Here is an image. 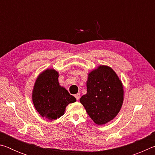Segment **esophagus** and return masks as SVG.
<instances>
[{"mask_svg": "<svg viewBox=\"0 0 155 155\" xmlns=\"http://www.w3.org/2000/svg\"><path fill=\"white\" fill-rule=\"evenodd\" d=\"M74 96H75L76 99H77V101H78V100H79V98H80V94L78 93V94H75Z\"/></svg>", "mask_w": 155, "mask_h": 155, "instance_id": "obj_1", "label": "esophagus"}]
</instances>
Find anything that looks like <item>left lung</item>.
Wrapping results in <instances>:
<instances>
[{"label":"left lung","mask_w":155,"mask_h":155,"mask_svg":"<svg viewBox=\"0 0 155 155\" xmlns=\"http://www.w3.org/2000/svg\"><path fill=\"white\" fill-rule=\"evenodd\" d=\"M87 94L80 103L94 123L105 124L115 118L122 108L124 89L122 81L108 65H100L88 73Z\"/></svg>","instance_id":"1"}]
</instances>
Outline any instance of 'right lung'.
<instances>
[{"instance_id": "obj_1", "label": "right lung", "mask_w": 155, "mask_h": 155, "mask_svg": "<svg viewBox=\"0 0 155 155\" xmlns=\"http://www.w3.org/2000/svg\"><path fill=\"white\" fill-rule=\"evenodd\" d=\"M59 72L47 68L37 77L32 91V101L36 111L48 120L59 118L70 103L77 101L65 87L59 85Z\"/></svg>"}]
</instances>
